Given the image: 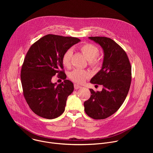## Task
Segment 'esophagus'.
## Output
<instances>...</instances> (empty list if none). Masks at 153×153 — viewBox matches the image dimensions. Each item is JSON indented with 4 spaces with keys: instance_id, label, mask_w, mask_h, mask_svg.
<instances>
[{
    "instance_id": "obj_1",
    "label": "esophagus",
    "mask_w": 153,
    "mask_h": 153,
    "mask_svg": "<svg viewBox=\"0 0 153 153\" xmlns=\"http://www.w3.org/2000/svg\"><path fill=\"white\" fill-rule=\"evenodd\" d=\"M74 88L76 89V90L82 88L81 86H80V85H77V84H74Z\"/></svg>"
}]
</instances>
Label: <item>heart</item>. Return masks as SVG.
<instances>
[{"label":"heart","mask_w":153,"mask_h":153,"mask_svg":"<svg viewBox=\"0 0 153 153\" xmlns=\"http://www.w3.org/2000/svg\"><path fill=\"white\" fill-rule=\"evenodd\" d=\"M82 53L89 60V65L93 68H97L102 64L101 60L97 57L99 53V48L91 43H86L80 47ZM73 54L72 49L70 48L64 53L62 57V62L63 66L68 68L71 66V58ZM70 79L74 82L83 83L90 77V73L81 69H75L69 73Z\"/></svg>","instance_id":"b5f03b06"}]
</instances>
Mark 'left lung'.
Returning <instances> with one entry per match:
<instances>
[{
	"mask_svg": "<svg viewBox=\"0 0 153 153\" xmlns=\"http://www.w3.org/2000/svg\"><path fill=\"white\" fill-rule=\"evenodd\" d=\"M104 52L102 69L91 79L102 85L101 91L90 89V98L84 102L86 114L94 119H104L115 113L128 93L131 82V66L124 50L110 38L89 37Z\"/></svg>",
	"mask_w": 153,
	"mask_h": 153,
	"instance_id": "obj_1",
	"label": "left lung"
}]
</instances>
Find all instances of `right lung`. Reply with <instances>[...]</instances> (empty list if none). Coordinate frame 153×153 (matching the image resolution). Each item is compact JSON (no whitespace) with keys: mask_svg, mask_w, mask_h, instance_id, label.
Masks as SVG:
<instances>
[{"mask_svg":"<svg viewBox=\"0 0 153 153\" xmlns=\"http://www.w3.org/2000/svg\"><path fill=\"white\" fill-rule=\"evenodd\" d=\"M80 40L73 37L47 34L34 42L22 66L20 79L23 94L31 110L48 119L60 116L65 111L73 83L66 80L62 57ZM55 75L64 80L58 85L51 82Z\"/></svg>","mask_w":153,"mask_h":153,"instance_id":"add662e5","label":"right lung"}]
</instances>
